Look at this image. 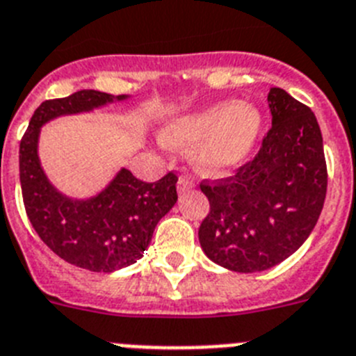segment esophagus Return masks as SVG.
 Listing matches in <instances>:
<instances>
[{
	"label": "esophagus",
	"instance_id": "obj_1",
	"mask_svg": "<svg viewBox=\"0 0 356 356\" xmlns=\"http://www.w3.org/2000/svg\"><path fill=\"white\" fill-rule=\"evenodd\" d=\"M193 186H195V182H193V179H191L190 175H181V177H179L177 181L179 193H186V191H190Z\"/></svg>",
	"mask_w": 356,
	"mask_h": 356
}]
</instances>
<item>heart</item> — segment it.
<instances>
[{"label": "heart", "mask_w": 356, "mask_h": 356, "mask_svg": "<svg viewBox=\"0 0 356 356\" xmlns=\"http://www.w3.org/2000/svg\"><path fill=\"white\" fill-rule=\"evenodd\" d=\"M264 118L247 102H216L174 120L161 132L170 147H191L193 163L204 174H222L242 165L258 143Z\"/></svg>", "instance_id": "heart-1"}]
</instances>
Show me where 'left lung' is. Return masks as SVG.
<instances>
[{"label": "left lung", "instance_id": "1", "mask_svg": "<svg viewBox=\"0 0 356 356\" xmlns=\"http://www.w3.org/2000/svg\"><path fill=\"white\" fill-rule=\"evenodd\" d=\"M272 127L254 159L231 177L202 181L209 213L199 242L211 261L259 272L298 251L323 211L327 170L323 134L310 107L285 89L268 92Z\"/></svg>", "mask_w": 356, "mask_h": 356}]
</instances>
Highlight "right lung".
I'll list each match as a JSON object with an SVG mask.
<instances>
[{
  "instance_id": "1",
  "label": "right lung",
  "mask_w": 356,
  "mask_h": 356,
  "mask_svg": "<svg viewBox=\"0 0 356 356\" xmlns=\"http://www.w3.org/2000/svg\"><path fill=\"white\" fill-rule=\"evenodd\" d=\"M125 98L127 95L114 98L82 89L66 98L42 102L19 145L21 191L33 229L64 261L91 272L118 270L143 256L157 222L177 202V175L168 172L159 181L143 182L122 168L98 195L70 199L46 177L37 156L39 132L57 116L88 113Z\"/></svg>"
}]
</instances>
